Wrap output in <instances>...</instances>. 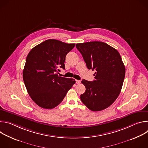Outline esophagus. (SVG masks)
I'll return each mask as SVG.
<instances>
[{
    "label": "esophagus",
    "mask_w": 148,
    "mask_h": 148,
    "mask_svg": "<svg viewBox=\"0 0 148 148\" xmlns=\"http://www.w3.org/2000/svg\"><path fill=\"white\" fill-rule=\"evenodd\" d=\"M75 82H76V84H79V83H81V81H80V80L76 79V80H75Z\"/></svg>",
    "instance_id": "obj_1"
}]
</instances>
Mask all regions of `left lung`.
Instances as JSON below:
<instances>
[{
	"label": "left lung",
	"instance_id": "1",
	"mask_svg": "<svg viewBox=\"0 0 148 148\" xmlns=\"http://www.w3.org/2000/svg\"><path fill=\"white\" fill-rule=\"evenodd\" d=\"M88 69L95 71V80L82 79L86 92L81 94L82 103L92 111L109 107L121 91L125 75V67L119 52L101 41L78 43Z\"/></svg>",
	"mask_w": 148,
	"mask_h": 148
}]
</instances>
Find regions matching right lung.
<instances>
[{"label": "right lung", "mask_w": 148, "mask_h": 148, "mask_svg": "<svg viewBox=\"0 0 148 148\" xmlns=\"http://www.w3.org/2000/svg\"><path fill=\"white\" fill-rule=\"evenodd\" d=\"M75 44L49 39L33 48L23 71L27 92L39 107L53 109L59 105L75 81L58 75L65 69L66 56Z\"/></svg>", "instance_id": "add662e5"}]
</instances>
